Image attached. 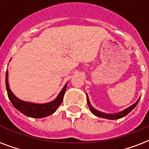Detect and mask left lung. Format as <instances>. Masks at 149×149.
<instances>
[{
	"label": "left lung",
	"mask_w": 149,
	"mask_h": 149,
	"mask_svg": "<svg viewBox=\"0 0 149 149\" xmlns=\"http://www.w3.org/2000/svg\"><path fill=\"white\" fill-rule=\"evenodd\" d=\"M141 98V97H140ZM139 98L138 100H137L134 104H132V106H130L129 107H127V108L125 109L124 111H121L120 112H118V113H104V112H101V111H97V109H95L94 107H92V105L91 104V102H90V100H89L88 96L86 94V100H87V104H88V106L90 107V110L92 113L94 114L97 117H99V118H107V119H109V120H116V119H120L121 118H124L125 116H126L127 113H129L131 111L133 110V109L137 106V104L139 103Z\"/></svg>",
	"instance_id": "8db88e82"
}]
</instances>
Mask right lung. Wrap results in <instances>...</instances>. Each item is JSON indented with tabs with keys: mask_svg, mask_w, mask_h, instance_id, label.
Returning a JSON list of instances; mask_svg holds the SVG:
<instances>
[{
	"mask_svg": "<svg viewBox=\"0 0 149 149\" xmlns=\"http://www.w3.org/2000/svg\"><path fill=\"white\" fill-rule=\"evenodd\" d=\"M8 70L6 72L5 83H6V89L8 92V98L10 99L11 104L15 108L18 110L20 112L24 113L27 117L34 118H42L51 115L54 112H56L59 105L63 102V97L65 94V90L67 84H65V86L63 90L58 93L57 97L56 99L45 104H36V103H31V102H27L18 99L16 96L12 93L9 88V84H8Z\"/></svg>",
	"mask_w": 149,
	"mask_h": 149,
	"instance_id": "obj_1",
	"label": "right lung"
}]
</instances>
